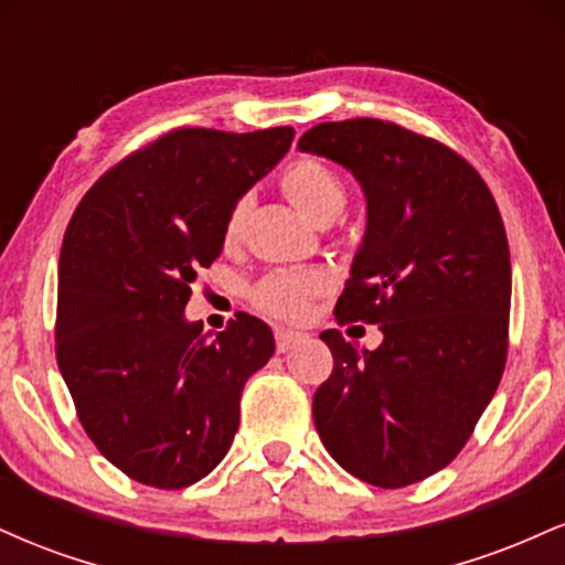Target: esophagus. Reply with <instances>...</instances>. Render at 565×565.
Returning <instances> with one entry per match:
<instances>
[{"instance_id":"obj_1","label":"esophagus","mask_w":565,"mask_h":565,"mask_svg":"<svg viewBox=\"0 0 565 565\" xmlns=\"http://www.w3.org/2000/svg\"><path fill=\"white\" fill-rule=\"evenodd\" d=\"M302 340L300 332H289V329H276V350L278 353H287Z\"/></svg>"}]
</instances>
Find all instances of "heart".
<instances>
[{
    "mask_svg": "<svg viewBox=\"0 0 565 565\" xmlns=\"http://www.w3.org/2000/svg\"><path fill=\"white\" fill-rule=\"evenodd\" d=\"M281 188L287 199L305 217L316 225L332 223L348 201L345 183L332 167L319 159H297L284 170ZM249 212V199H238L231 206L223 225V244L236 246L242 242L244 220ZM327 289V281L316 274H270L255 289V305L276 319L297 321L308 313L310 300Z\"/></svg>",
    "mask_w": 565,
    "mask_h": 565,
    "instance_id": "1",
    "label": "heart"
}]
</instances>
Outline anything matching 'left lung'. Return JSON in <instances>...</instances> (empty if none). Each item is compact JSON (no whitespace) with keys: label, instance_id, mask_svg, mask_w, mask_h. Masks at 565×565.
Instances as JSON below:
<instances>
[{"label":"left lung","instance_id":"1","mask_svg":"<svg viewBox=\"0 0 565 565\" xmlns=\"http://www.w3.org/2000/svg\"><path fill=\"white\" fill-rule=\"evenodd\" d=\"M297 148L361 183L366 231L334 316L382 332L374 350L321 332L334 369L313 395L316 430L350 476L401 489L444 470L494 398L508 361V233L468 161L393 121H323Z\"/></svg>","mask_w":565,"mask_h":565}]
</instances>
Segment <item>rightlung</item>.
<instances>
[{"mask_svg": "<svg viewBox=\"0 0 565 565\" xmlns=\"http://www.w3.org/2000/svg\"><path fill=\"white\" fill-rule=\"evenodd\" d=\"M291 138V127L174 129L103 174L71 217L57 366L84 433L132 481L185 489L231 449L244 382L270 361L274 332L238 313L210 337L185 305L223 252L231 206Z\"/></svg>", "mask_w": 565, "mask_h": 565, "instance_id": "obj_1", "label": "right lung"}]
</instances>
